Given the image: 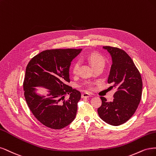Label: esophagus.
Masks as SVG:
<instances>
[{"mask_svg":"<svg viewBox=\"0 0 156 156\" xmlns=\"http://www.w3.org/2000/svg\"><path fill=\"white\" fill-rule=\"evenodd\" d=\"M91 97V94H90L87 93H83L82 94V98H89V97Z\"/></svg>","mask_w":156,"mask_h":156,"instance_id":"obj_1","label":"esophagus"}]
</instances>
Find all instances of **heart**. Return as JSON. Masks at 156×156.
<instances>
[{
    "label": "heart",
    "mask_w": 156,
    "mask_h": 156,
    "mask_svg": "<svg viewBox=\"0 0 156 156\" xmlns=\"http://www.w3.org/2000/svg\"><path fill=\"white\" fill-rule=\"evenodd\" d=\"M87 59L89 62V63L91 64L93 67L94 69L95 67H97L99 65H104L105 61L104 58L98 54L97 53H92L91 54H89L87 56ZM80 66V63L78 62H75L73 65L72 67V71L73 73L76 74L78 73V69ZM87 87L89 89H92V85L91 83H88L87 84Z\"/></svg>",
    "instance_id": "obj_1"
}]
</instances>
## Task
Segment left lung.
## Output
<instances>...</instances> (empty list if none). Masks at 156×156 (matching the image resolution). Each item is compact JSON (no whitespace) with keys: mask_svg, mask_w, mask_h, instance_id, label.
Wrapping results in <instances>:
<instances>
[{"mask_svg":"<svg viewBox=\"0 0 156 156\" xmlns=\"http://www.w3.org/2000/svg\"><path fill=\"white\" fill-rule=\"evenodd\" d=\"M103 48L108 51L112 59L108 82L117 91L112 102L100 97L102 103L98 113L104 122L119 126L128 121L136 111L141 99L142 78L133 60L123 50L109 46Z\"/></svg>","mask_w":156,"mask_h":156,"instance_id":"obj_1","label":"left lung"}]
</instances>
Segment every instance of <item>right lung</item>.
Listing matches in <instances>:
<instances>
[{
	"instance_id": "right-lung-1",
	"label": "right lung",
	"mask_w": 156,
	"mask_h": 156,
	"mask_svg": "<svg viewBox=\"0 0 156 156\" xmlns=\"http://www.w3.org/2000/svg\"><path fill=\"white\" fill-rule=\"evenodd\" d=\"M82 49H54L40 52L29 62L25 73L24 97L30 111L48 128L59 129L67 126L76 117L81 93L67 85L69 69ZM36 87L49 89L47 95L37 93ZM70 94L69 98H64Z\"/></svg>"
}]
</instances>
